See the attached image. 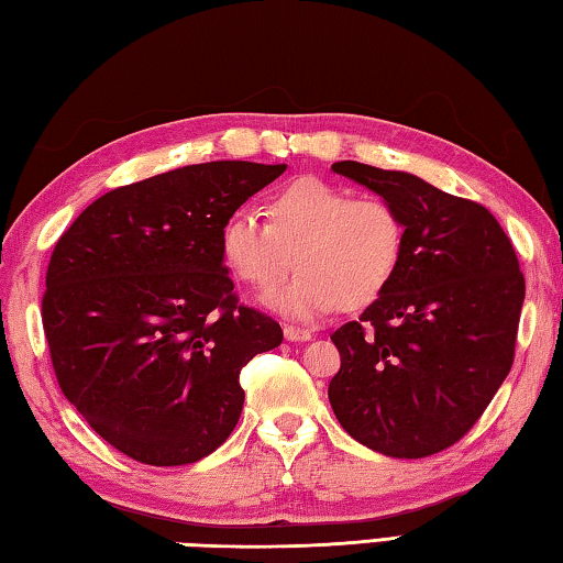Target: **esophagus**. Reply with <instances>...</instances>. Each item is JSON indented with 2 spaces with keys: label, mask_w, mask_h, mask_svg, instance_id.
Here are the masks:
<instances>
[{
  "label": "esophagus",
  "mask_w": 563,
  "mask_h": 563,
  "mask_svg": "<svg viewBox=\"0 0 563 563\" xmlns=\"http://www.w3.org/2000/svg\"><path fill=\"white\" fill-rule=\"evenodd\" d=\"M283 332H285V340H288V342H308L312 338L310 330L295 328V325H285Z\"/></svg>",
  "instance_id": "34e87169"
}]
</instances>
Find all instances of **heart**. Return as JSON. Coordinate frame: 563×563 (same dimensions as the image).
<instances>
[{
	"label": "heart",
	"mask_w": 563,
	"mask_h": 563,
	"mask_svg": "<svg viewBox=\"0 0 563 563\" xmlns=\"http://www.w3.org/2000/svg\"><path fill=\"white\" fill-rule=\"evenodd\" d=\"M221 251L238 278L258 290L278 285L265 302L295 320H316L335 308H362L393 283L405 251V221L379 196L302 176L275 190L268 218L241 208L228 218Z\"/></svg>",
	"instance_id": "b5f03b06"
}]
</instances>
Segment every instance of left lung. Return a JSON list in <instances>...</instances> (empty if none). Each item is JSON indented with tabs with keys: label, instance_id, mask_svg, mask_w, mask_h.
Returning <instances> with one entry per match:
<instances>
[{
	"label": "left lung",
	"instance_id": "obj_1",
	"mask_svg": "<svg viewBox=\"0 0 563 563\" xmlns=\"http://www.w3.org/2000/svg\"><path fill=\"white\" fill-rule=\"evenodd\" d=\"M332 170L387 198L405 221L393 283L332 332V412L379 454H437L472 430L511 369L523 305L517 253L479 203L405 170L357 161Z\"/></svg>",
	"mask_w": 563,
	"mask_h": 563
}]
</instances>
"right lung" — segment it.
I'll use <instances>...</instances> for the list:
<instances>
[{
  "mask_svg": "<svg viewBox=\"0 0 563 563\" xmlns=\"http://www.w3.org/2000/svg\"><path fill=\"white\" fill-rule=\"evenodd\" d=\"M285 164L211 161L113 188L54 245L44 335L64 397L131 460L178 466L238 424L241 369L283 342L233 292L228 218Z\"/></svg>",
  "mask_w": 563,
  "mask_h": 563,
  "instance_id": "right-lung-1",
  "label": "right lung"
}]
</instances>
